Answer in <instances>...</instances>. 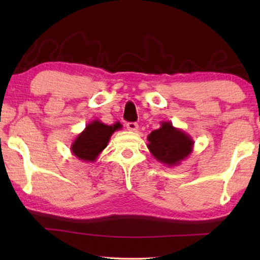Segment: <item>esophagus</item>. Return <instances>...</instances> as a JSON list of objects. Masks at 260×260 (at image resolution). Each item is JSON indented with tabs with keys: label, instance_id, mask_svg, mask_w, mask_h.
Wrapping results in <instances>:
<instances>
[{
	"label": "esophagus",
	"instance_id": "obj_1",
	"mask_svg": "<svg viewBox=\"0 0 260 260\" xmlns=\"http://www.w3.org/2000/svg\"><path fill=\"white\" fill-rule=\"evenodd\" d=\"M126 127H127V129L131 131V132H138L139 125L136 124V122H127Z\"/></svg>",
	"mask_w": 260,
	"mask_h": 260
}]
</instances>
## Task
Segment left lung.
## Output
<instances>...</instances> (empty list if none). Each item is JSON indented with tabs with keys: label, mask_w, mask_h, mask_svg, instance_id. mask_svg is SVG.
<instances>
[{
	"label": "left lung",
	"mask_w": 260,
	"mask_h": 260,
	"mask_svg": "<svg viewBox=\"0 0 260 260\" xmlns=\"http://www.w3.org/2000/svg\"><path fill=\"white\" fill-rule=\"evenodd\" d=\"M148 149L155 159L169 167L181 164L192 152L191 136L177 128L171 121H161L158 129L148 135Z\"/></svg>",
	"instance_id": "1"
}]
</instances>
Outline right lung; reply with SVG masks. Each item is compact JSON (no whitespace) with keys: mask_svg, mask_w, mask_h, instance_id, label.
<instances>
[{"mask_svg":"<svg viewBox=\"0 0 260 260\" xmlns=\"http://www.w3.org/2000/svg\"><path fill=\"white\" fill-rule=\"evenodd\" d=\"M119 126L105 125L100 120H93L86 126L71 144V151L78 159L94 162L100 153L107 148L110 138Z\"/></svg>","mask_w":260,"mask_h":260,"instance_id":"1","label":"right lung"}]
</instances>
